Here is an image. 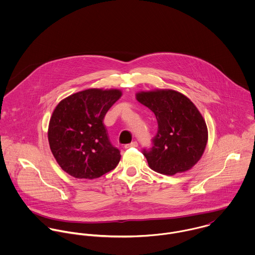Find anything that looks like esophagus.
<instances>
[{
  "instance_id": "1",
  "label": "esophagus",
  "mask_w": 255,
  "mask_h": 255,
  "mask_svg": "<svg viewBox=\"0 0 255 255\" xmlns=\"http://www.w3.org/2000/svg\"><path fill=\"white\" fill-rule=\"evenodd\" d=\"M137 146H138V143H137L136 141H132L131 143L125 145V148H126V149H128V148H131V147H137Z\"/></svg>"
}]
</instances>
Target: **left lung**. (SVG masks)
<instances>
[{
  "instance_id": "1",
  "label": "left lung",
  "mask_w": 255,
  "mask_h": 255,
  "mask_svg": "<svg viewBox=\"0 0 255 255\" xmlns=\"http://www.w3.org/2000/svg\"><path fill=\"white\" fill-rule=\"evenodd\" d=\"M135 96L155 114L158 123L152 148L143 150L149 167L169 176L191 169L200 160L208 140L206 123L196 106L172 89L140 91Z\"/></svg>"
}]
</instances>
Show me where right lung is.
I'll return each instance as SVG.
<instances>
[{"label":"right lung","mask_w":255,"mask_h":255,"mask_svg":"<svg viewBox=\"0 0 255 255\" xmlns=\"http://www.w3.org/2000/svg\"><path fill=\"white\" fill-rule=\"evenodd\" d=\"M121 96L120 89L89 88L63 99L53 111L50 148L60 167L73 178L97 179L119 164L120 150L111 144L103 120Z\"/></svg>","instance_id":"1"}]
</instances>
